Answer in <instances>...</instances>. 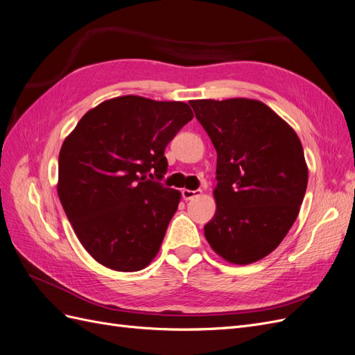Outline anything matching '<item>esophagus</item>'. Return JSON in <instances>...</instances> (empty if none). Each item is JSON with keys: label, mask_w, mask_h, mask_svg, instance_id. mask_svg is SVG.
<instances>
[{"label": "esophagus", "mask_w": 355, "mask_h": 355, "mask_svg": "<svg viewBox=\"0 0 355 355\" xmlns=\"http://www.w3.org/2000/svg\"><path fill=\"white\" fill-rule=\"evenodd\" d=\"M181 194H182V199L184 200H191L194 198H198L202 194V190H189V189H182L181 190Z\"/></svg>", "instance_id": "esophagus-1"}]
</instances>
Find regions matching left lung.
I'll list each match as a JSON object with an SVG mask.
<instances>
[{
    "mask_svg": "<svg viewBox=\"0 0 355 355\" xmlns=\"http://www.w3.org/2000/svg\"><path fill=\"white\" fill-rule=\"evenodd\" d=\"M216 150V212L205 237L232 264L276 249L298 216L308 182L296 132L264 103L191 100Z\"/></svg>",
    "mask_w": 355,
    "mask_h": 355,
    "instance_id": "left-lung-1",
    "label": "left lung"
}]
</instances>
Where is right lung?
I'll return each mask as SVG.
<instances>
[{
	"instance_id": "1",
	"label": "right lung",
	"mask_w": 355,
	"mask_h": 355,
	"mask_svg": "<svg viewBox=\"0 0 355 355\" xmlns=\"http://www.w3.org/2000/svg\"><path fill=\"white\" fill-rule=\"evenodd\" d=\"M193 119L182 101L122 96L87 112L59 155L57 193L97 262L139 271L159 252L181 194L162 186L165 147Z\"/></svg>"
}]
</instances>
